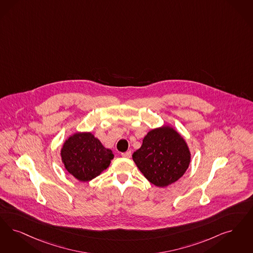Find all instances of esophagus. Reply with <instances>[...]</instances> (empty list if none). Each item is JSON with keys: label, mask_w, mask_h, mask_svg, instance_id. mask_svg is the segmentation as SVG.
I'll use <instances>...</instances> for the list:
<instances>
[{"label": "esophagus", "mask_w": 253, "mask_h": 253, "mask_svg": "<svg viewBox=\"0 0 253 253\" xmlns=\"http://www.w3.org/2000/svg\"><path fill=\"white\" fill-rule=\"evenodd\" d=\"M131 152H123L122 153V157H124V158H130L131 157Z\"/></svg>", "instance_id": "1"}]
</instances>
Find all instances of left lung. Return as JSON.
Returning a JSON list of instances; mask_svg holds the SVG:
<instances>
[{
	"label": "left lung",
	"mask_w": 253,
	"mask_h": 253,
	"mask_svg": "<svg viewBox=\"0 0 253 253\" xmlns=\"http://www.w3.org/2000/svg\"><path fill=\"white\" fill-rule=\"evenodd\" d=\"M132 160L152 184L166 187L177 182L189 167L191 153L182 135L170 126L149 131Z\"/></svg>",
	"instance_id": "obj_1"
}]
</instances>
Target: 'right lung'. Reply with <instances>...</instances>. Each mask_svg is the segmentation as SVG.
<instances>
[{
  "label": "right lung",
  "instance_id": "add662e5",
  "mask_svg": "<svg viewBox=\"0 0 253 253\" xmlns=\"http://www.w3.org/2000/svg\"><path fill=\"white\" fill-rule=\"evenodd\" d=\"M61 158L74 178L88 182L109 167L114 154L91 132H75L64 142Z\"/></svg>",
  "mask_w": 253,
  "mask_h": 253
}]
</instances>
